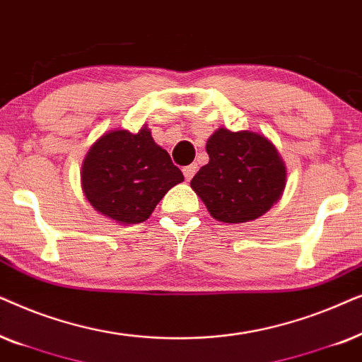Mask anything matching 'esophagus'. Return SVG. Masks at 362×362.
<instances>
[{"mask_svg": "<svg viewBox=\"0 0 362 362\" xmlns=\"http://www.w3.org/2000/svg\"><path fill=\"white\" fill-rule=\"evenodd\" d=\"M197 168H199V167H197V163H192V165H187V167H184V175H185L187 180H190V178L195 175Z\"/></svg>", "mask_w": 362, "mask_h": 362, "instance_id": "obj_1", "label": "esophagus"}]
</instances>
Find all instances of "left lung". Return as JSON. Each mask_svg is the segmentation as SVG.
<instances>
[{
  "instance_id": "obj_1",
  "label": "left lung",
  "mask_w": 362,
  "mask_h": 362,
  "mask_svg": "<svg viewBox=\"0 0 362 362\" xmlns=\"http://www.w3.org/2000/svg\"><path fill=\"white\" fill-rule=\"evenodd\" d=\"M206 153L210 160L192 178L190 187L215 220H257L283 195L285 162L264 136L220 127L206 141Z\"/></svg>"
}]
</instances>
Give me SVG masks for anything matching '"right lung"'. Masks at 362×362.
Wrapping results in <instances>:
<instances>
[{
  "instance_id": "1",
  "label": "right lung",
  "mask_w": 362,
  "mask_h": 362,
  "mask_svg": "<svg viewBox=\"0 0 362 362\" xmlns=\"http://www.w3.org/2000/svg\"><path fill=\"white\" fill-rule=\"evenodd\" d=\"M86 199L117 223L146 221L173 185L184 182L151 131H110L89 148L81 170Z\"/></svg>"
}]
</instances>
